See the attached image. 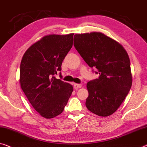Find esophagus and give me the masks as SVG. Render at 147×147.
<instances>
[{
	"label": "esophagus",
	"mask_w": 147,
	"mask_h": 147,
	"mask_svg": "<svg viewBox=\"0 0 147 147\" xmlns=\"http://www.w3.org/2000/svg\"><path fill=\"white\" fill-rule=\"evenodd\" d=\"M81 87H82V84H74V88H75V89H77V88H79Z\"/></svg>",
	"instance_id": "obj_1"
}]
</instances>
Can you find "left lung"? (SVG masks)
<instances>
[{
  "label": "left lung",
  "mask_w": 147,
  "mask_h": 147,
  "mask_svg": "<svg viewBox=\"0 0 147 147\" xmlns=\"http://www.w3.org/2000/svg\"><path fill=\"white\" fill-rule=\"evenodd\" d=\"M74 46L86 64L96 68V73L100 74L86 84V108L100 117L113 115L133 82L128 53L119 42L100 32L76 34Z\"/></svg>",
  "instance_id": "1"
}]
</instances>
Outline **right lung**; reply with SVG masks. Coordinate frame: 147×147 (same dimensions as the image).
Instances as JSON below:
<instances>
[{
	"label": "right lung",
	"instance_id": "add662e5",
	"mask_svg": "<svg viewBox=\"0 0 147 147\" xmlns=\"http://www.w3.org/2000/svg\"><path fill=\"white\" fill-rule=\"evenodd\" d=\"M73 35L44 36L33 43L22 58L20 87L33 108L46 119L62 113L73 91L71 84L54 76L61 71L63 61L73 47Z\"/></svg>",
	"mask_w": 147,
	"mask_h": 147
}]
</instances>
